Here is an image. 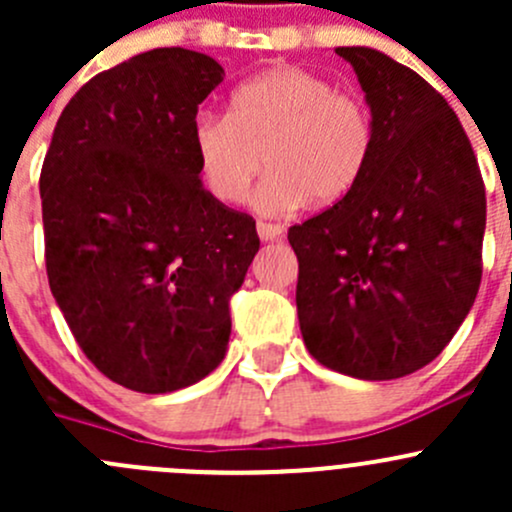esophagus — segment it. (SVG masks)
<instances>
[{
  "label": "esophagus",
  "instance_id": "34e87169",
  "mask_svg": "<svg viewBox=\"0 0 512 512\" xmlns=\"http://www.w3.org/2000/svg\"><path fill=\"white\" fill-rule=\"evenodd\" d=\"M282 232H285V227L282 225H275V223H257V235H260V240L265 242H272V240H280Z\"/></svg>",
  "mask_w": 512,
  "mask_h": 512
}]
</instances>
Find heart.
<instances>
[{
	"label": "heart",
	"instance_id": "1",
	"mask_svg": "<svg viewBox=\"0 0 512 512\" xmlns=\"http://www.w3.org/2000/svg\"><path fill=\"white\" fill-rule=\"evenodd\" d=\"M376 128L369 103L302 66H275L237 86L230 113L193 123L200 178L215 200L245 203L262 173L260 208L342 203L369 168Z\"/></svg>",
	"mask_w": 512,
	"mask_h": 512
}]
</instances>
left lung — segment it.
Wrapping results in <instances>:
<instances>
[{
    "label": "left lung",
    "mask_w": 512,
    "mask_h": 512,
    "mask_svg": "<svg viewBox=\"0 0 512 512\" xmlns=\"http://www.w3.org/2000/svg\"><path fill=\"white\" fill-rule=\"evenodd\" d=\"M371 106L374 153L342 203L292 225L297 317L309 354L366 381L431 364L483 275L485 185L456 111L416 71L339 46Z\"/></svg>",
    "instance_id": "8db88e82"
}]
</instances>
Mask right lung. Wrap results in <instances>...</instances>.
Wrapping results in <instances>:
<instances>
[{"label": "right lung", "mask_w": 512, "mask_h": 512, "mask_svg": "<svg viewBox=\"0 0 512 512\" xmlns=\"http://www.w3.org/2000/svg\"><path fill=\"white\" fill-rule=\"evenodd\" d=\"M223 79L180 46L101 71L66 103L41 165L51 294L91 364L141 394L223 361L230 299L260 250L255 220L203 188L193 153L198 106Z\"/></svg>", "instance_id": "right-lung-1"}]
</instances>
